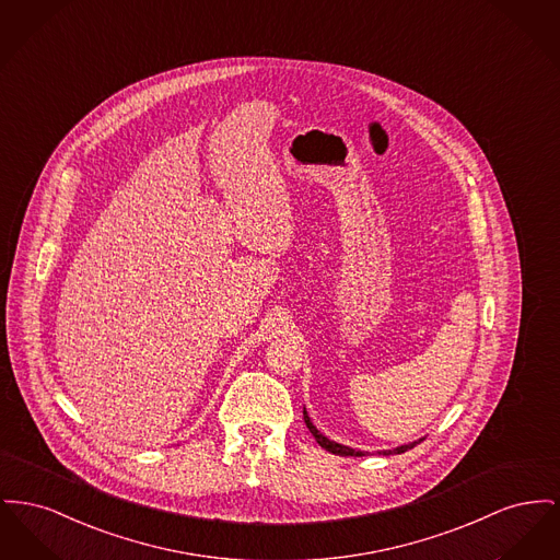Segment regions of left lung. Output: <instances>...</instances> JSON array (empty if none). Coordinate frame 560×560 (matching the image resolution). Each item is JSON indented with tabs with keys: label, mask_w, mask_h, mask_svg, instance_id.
Here are the masks:
<instances>
[{
	"label": "left lung",
	"mask_w": 560,
	"mask_h": 560,
	"mask_svg": "<svg viewBox=\"0 0 560 560\" xmlns=\"http://www.w3.org/2000/svg\"><path fill=\"white\" fill-rule=\"evenodd\" d=\"M304 423H306L308 431L313 433V438L317 440V444H319L322 448H326V451L331 453V455H340V457H363V455H365L363 451H355V448H351V446H342V444H338V442H331V440H328L324 433H319V429L315 428V425L311 423V419H308L306 410H304ZM421 440H425V438H421ZM421 440L410 442V444H404V446H397L394 451H378V455H394V453L395 455H399V453H406V451L415 448Z\"/></svg>",
	"instance_id": "8db88e82"
}]
</instances>
